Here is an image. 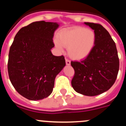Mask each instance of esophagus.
Returning a JSON list of instances; mask_svg holds the SVG:
<instances>
[{"mask_svg": "<svg viewBox=\"0 0 126 126\" xmlns=\"http://www.w3.org/2000/svg\"><path fill=\"white\" fill-rule=\"evenodd\" d=\"M65 60H66V63L67 65H70L71 61L69 60V59H68V58H66Z\"/></svg>", "mask_w": 126, "mask_h": 126, "instance_id": "esophagus-1", "label": "esophagus"}]
</instances>
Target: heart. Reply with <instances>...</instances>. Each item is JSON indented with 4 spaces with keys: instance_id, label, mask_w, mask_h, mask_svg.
<instances>
[{
    "instance_id": "heart-1",
    "label": "heart",
    "mask_w": 126,
    "mask_h": 126,
    "mask_svg": "<svg viewBox=\"0 0 126 126\" xmlns=\"http://www.w3.org/2000/svg\"><path fill=\"white\" fill-rule=\"evenodd\" d=\"M55 40L56 47L63 50L68 47V53L74 59H82L91 52L95 43V33L84 27H75L61 31Z\"/></svg>"
}]
</instances>
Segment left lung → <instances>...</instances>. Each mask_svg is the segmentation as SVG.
Returning <instances> with one entry per match:
<instances>
[{
    "label": "left lung",
    "instance_id": "obj_1",
    "mask_svg": "<svg viewBox=\"0 0 126 126\" xmlns=\"http://www.w3.org/2000/svg\"><path fill=\"white\" fill-rule=\"evenodd\" d=\"M84 23L94 30L95 43L85 59L71 62L74 69L71 85L78 93L95 96L109 90L115 82L119 57L115 42L105 28L98 23Z\"/></svg>",
    "mask_w": 126,
    "mask_h": 126
}]
</instances>
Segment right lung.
<instances>
[{"instance_id": "1", "label": "right lung", "mask_w": 126, "mask_h": 126, "mask_svg": "<svg viewBox=\"0 0 126 126\" xmlns=\"http://www.w3.org/2000/svg\"><path fill=\"white\" fill-rule=\"evenodd\" d=\"M58 26L44 21L31 23L19 29L10 48V80L27 99L39 100L49 96L56 76L65 66L64 56H54L51 52Z\"/></svg>"}]
</instances>
